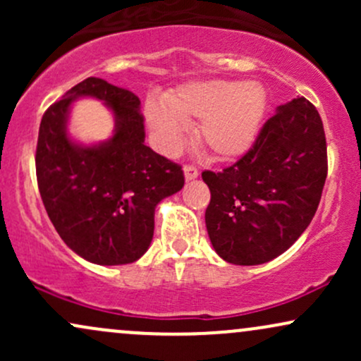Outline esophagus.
Here are the masks:
<instances>
[{"mask_svg":"<svg viewBox=\"0 0 361 361\" xmlns=\"http://www.w3.org/2000/svg\"><path fill=\"white\" fill-rule=\"evenodd\" d=\"M183 173H185V180L190 181V180H195V178H198V169L195 166H185L183 168Z\"/></svg>","mask_w":361,"mask_h":361,"instance_id":"obj_1","label":"esophagus"}]
</instances>
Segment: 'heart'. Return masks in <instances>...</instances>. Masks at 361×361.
I'll return each mask as SVG.
<instances>
[{"label":"heart","mask_w":361,"mask_h":361,"mask_svg":"<svg viewBox=\"0 0 361 361\" xmlns=\"http://www.w3.org/2000/svg\"><path fill=\"white\" fill-rule=\"evenodd\" d=\"M268 91L258 81L209 80L173 90L164 105L146 103V118L164 149H175L185 122H198L197 140L210 157L233 161L250 151L268 111Z\"/></svg>","instance_id":"heart-1"}]
</instances>
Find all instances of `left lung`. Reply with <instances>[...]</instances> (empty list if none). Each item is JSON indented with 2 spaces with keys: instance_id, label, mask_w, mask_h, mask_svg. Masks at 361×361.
I'll return each mask as SVG.
<instances>
[{
  "instance_id": "1",
  "label": "left lung",
  "mask_w": 361,
  "mask_h": 361,
  "mask_svg": "<svg viewBox=\"0 0 361 361\" xmlns=\"http://www.w3.org/2000/svg\"><path fill=\"white\" fill-rule=\"evenodd\" d=\"M327 176L322 120L304 97L280 105L250 151L222 171H204L210 188L207 233L227 263H267L307 229Z\"/></svg>"
}]
</instances>
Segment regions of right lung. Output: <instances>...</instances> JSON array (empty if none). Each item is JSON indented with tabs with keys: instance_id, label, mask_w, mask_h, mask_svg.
I'll return each instance as SVG.
<instances>
[{
	"instance_id": "add662e5",
	"label": "right lung",
	"mask_w": 361,
	"mask_h": 361,
	"mask_svg": "<svg viewBox=\"0 0 361 361\" xmlns=\"http://www.w3.org/2000/svg\"><path fill=\"white\" fill-rule=\"evenodd\" d=\"M102 99L114 111L116 132L105 143L82 147L67 135L73 101ZM140 100L100 78H86L45 110L37 140V183L57 234L81 258L127 264L147 251L154 210L180 192L183 169L144 144Z\"/></svg>"
}]
</instances>
